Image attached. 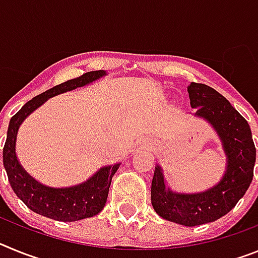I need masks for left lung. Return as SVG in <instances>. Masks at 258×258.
Masks as SVG:
<instances>
[{
	"mask_svg": "<svg viewBox=\"0 0 258 258\" xmlns=\"http://www.w3.org/2000/svg\"><path fill=\"white\" fill-rule=\"evenodd\" d=\"M192 113L208 122L217 133L226 155L222 178L200 192H177L164 178L163 168L156 164L151 183V203L160 217L183 226H198L213 222L229 213L244 197L253 178L256 163L250 127L226 98L204 84L187 86Z\"/></svg>",
	"mask_w": 258,
	"mask_h": 258,
	"instance_id": "left-lung-1",
	"label": "left lung"
}]
</instances>
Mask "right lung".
Listing matches in <instances>:
<instances>
[{
  "label": "right lung",
  "mask_w": 258,
  "mask_h": 258,
  "mask_svg": "<svg viewBox=\"0 0 258 258\" xmlns=\"http://www.w3.org/2000/svg\"><path fill=\"white\" fill-rule=\"evenodd\" d=\"M107 76L106 71H92L76 79L68 80L60 85L49 89L27 102L9 122L8 137L4 147V166L9 182L17 197L31 211L51 220L61 222H75L93 217L104 208L108 197L111 181L121 163L102 166L92 177L81 183L68 187H50L33 178L22 166L17 156V137L20 125L33 111L47 99L71 92L77 88L90 85L97 80Z\"/></svg>",
  "instance_id": "1"
}]
</instances>
